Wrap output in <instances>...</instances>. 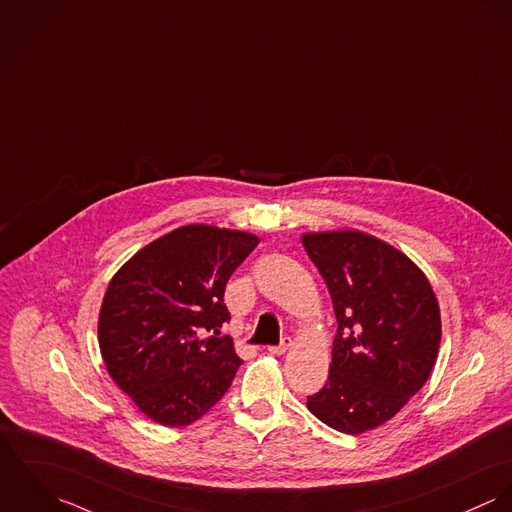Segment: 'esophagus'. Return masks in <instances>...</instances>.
Masks as SVG:
<instances>
[{"label":"esophagus","instance_id":"1","mask_svg":"<svg viewBox=\"0 0 512 512\" xmlns=\"http://www.w3.org/2000/svg\"><path fill=\"white\" fill-rule=\"evenodd\" d=\"M290 345H292V340H290V338H283L279 345H269V353H273V355H283L284 351H286Z\"/></svg>","mask_w":512,"mask_h":512}]
</instances>
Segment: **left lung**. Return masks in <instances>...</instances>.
Instances as JSON below:
<instances>
[{
    "instance_id": "left-lung-1",
    "label": "left lung",
    "mask_w": 512,
    "mask_h": 512,
    "mask_svg": "<svg viewBox=\"0 0 512 512\" xmlns=\"http://www.w3.org/2000/svg\"><path fill=\"white\" fill-rule=\"evenodd\" d=\"M302 245L338 320L328 381L306 406L355 436L391 420L424 387L442 340L440 306L426 275L373 235L318 231Z\"/></svg>"
}]
</instances>
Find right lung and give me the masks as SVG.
Returning <instances> with one entry per match:
<instances>
[{
  "instance_id": "add662e5",
  "label": "right lung",
  "mask_w": 512,
  "mask_h": 512,
  "mask_svg": "<svg viewBox=\"0 0 512 512\" xmlns=\"http://www.w3.org/2000/svg\"><path fill=\"white\" fill-rule=\"evenodd\" d=\"M247 231L192 224L137 251L110 281L98 341L115 385L157 424L204 416L243 363L229 336L224 292L257 247Z\"/></svg>"
}]
</instances>
